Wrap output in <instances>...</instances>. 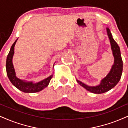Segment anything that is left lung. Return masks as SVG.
Masks as SVG:
<instances>
[{
    "mask_svg": "<svg viewBox=\"0 0 128 128\" xmlns=\"http://www.w3.org/2000/svg\"><path fill=\"white\" fill-rule=\"evenodd\" d=\"M107 33L110 40L111 49L114 58V63L110 72L104 78L101 80L100 84L96 86H88L80 80L76 81L86 90L94 94H102L110 90L117 85L120 80L123 70V61L121 57L120 47L112 37L111 31L108 28H106Z\"/></svg>",
    "mask_w": 128,
    "mask_h": 128,
    "instance_id": "8db88e82",
    "label": "left lung"
}]
</instances>
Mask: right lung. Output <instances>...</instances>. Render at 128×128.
<instances>
[{"label": "right lung", "mask_w": 128, "mask_h": 128, "mask_svg": "<svg viewBox=\"0 0 128 128\" xmlns=\"http://www.w3.org/2000/svg\"><path fill=\"white\" fill-rule=\"evenodd\" d=\"M17 40H18V38L11 46L10 51L9 52L7 59H6V69L8 77L12 85H14L16 88H18L19 90L26 93L39 92L48 86L50 80L53 77V74L44 80L38 82H34L33 81H27L26 80H20L18 78L16 75L15 68H14L13 62H12L15 46Z\"/></svg>", "instance_id": "1"}]
</instances>
